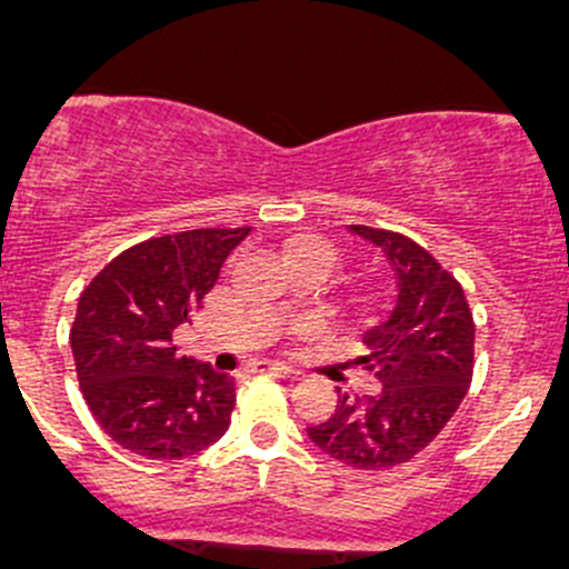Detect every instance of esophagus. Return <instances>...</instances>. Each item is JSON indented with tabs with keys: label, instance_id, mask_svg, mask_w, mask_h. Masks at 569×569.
<instances>
[{
	"label": "esophagus",
	"instance_id": "34e87169",
	"mask_svg": "<svg viewBox=\"0 0 569 569\" xmlns=\"http://www.w3.org/2000/svg\"><path fill=\"white\" fill-rule=\"evenodd\" d=\"M254 373H271V376H279V379H284V381L301 379V373H298V370L284 368V365H279V362H257Z\"/></svg>",
	"mask_w": 569,
	"mask_h": 569
}]
</instances>
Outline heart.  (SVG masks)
Returning <instances> with one entry per match:
<instances>
[{"instance_id":"b5f03b06","label":"heart","mask_w":569,"mask_h":569,"mask_svg":"<svg viewBox=\"0 0 569 569\" xmlns=\"http://www.w3.org/2000/svg\"><path fill=\"white\" fill-rule=\"evenodd\" d=\"M282 257L287 266H296V262H307V260H323L335 262V249L329 243H323L320 238H312V234H296L284 243Z\"/></svg>"}]
</instances>
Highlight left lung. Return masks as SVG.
I'll return each instance as SVG.
<instances>
[{
	"label": "left lung",
	"instance_id": "8db88e82",
	"mask_svg": "<svg viewBox=\"0 0 569 569\" xmlns=\"http://www.w3.org/2000/svg\"><path fill=\"white\" fill-rule=\"evenodd\" d=\"M381 246L398 277L396 307L365 331V370L381 381L376 396L340 392L337 412L309 429V440L357 470H390L435 442L473 381L476 323L462 284L412 238L351 223Z\"/></svg>",
	"mask_w": 569,
	"mask_h": 569
}]
</instances>
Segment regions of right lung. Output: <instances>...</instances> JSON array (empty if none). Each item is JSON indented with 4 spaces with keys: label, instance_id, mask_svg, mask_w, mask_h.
Returning <instances> with one entry per match:
<instances>
[{
    "label": "right lung",
    "instance_id": "obj_1",
    "mask_svg": "<svg viewBox=\"0 0 569 569\" xmlns=\"http://www.w3.org/2000/svg\"><path fill=\"white\" fill-rule=\"evenodd\" d=\"M251 227L160 234L107 262L71 323L80 390L96 423L146 459H184L227 435L234 379L179 357L177 326L199 312Z\"/></svg>",
    "mask_w": 569,
    "mask_h": 569
}]
</instances>
